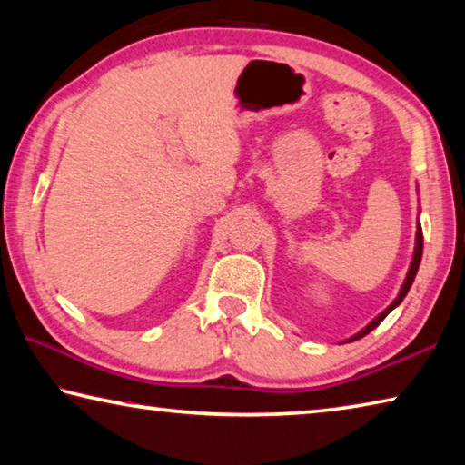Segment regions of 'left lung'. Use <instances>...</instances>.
Wrapping results in <instances>:
<instances>
[{
  "instance_id": "obj_1",
  "label": "left lung",
  "mask_w": 465,
  "mask_h": 465,
  "mask_svg": "<svg viewBox=\"0 0 465 465\" xmlns=\"http://www.w3.org/2000/svg\"><path fill=\"white\" fill-rule=\"evenodd\" d=\"M420 258H422V227H420V223H416V243H414V256H412L411 269H408V274H406V279H404V285H402V289H400L398 297L393 299V302L388 305V308H385V310L380 313V316H377L373 322H369V324H367L363 330H361V332H357L355 336H351L349 341H346V342L359 341V338H363L365 334L371 332L373 328H377V326L381 324V322L385 320V316H388V313H390L393 308H398V305L402 303V299L406 297V293H408V291H411V287H412V281H414V277H416V272H419Z\"/></svg>"
}]
</instances>
